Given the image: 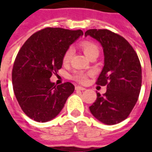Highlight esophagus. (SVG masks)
<instances>
[{
    "label": "esophagus",
    "instance_id": "esophagus-1",
    "mask_svg": "<svg viewBox=\"0 0 152 152\" xmlns=\"http://www.w3.org/2000/svg\"><path fill=\"white\" fill-rule=\"evenodd\" d=\"M76 90H80V91H84L86 90L85 88H83L81 86H76Z\"/></svg>",
    "mask_w": 152,
    "mask_h": 152
}]
</instances>
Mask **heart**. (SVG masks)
Listing matches in <instances>:
<instances>
[{"instance_id": "obj_1", "label": "heart", "mask_w": 152, "mask_h": 152, "mask_svg": "<svg viewBox=\"0 0 152 152\" xmlns=\"http://www.w3.org/2000/svg\"><path fill=\"white\" fill-rule=\"evenodd\" d=\"M80 47L83 50V53H85V55L87 57H89L90 55L95 53H99V49H98L97 46L94 44L93 42H81ZM74 54V50L73 48L72 47H69L66 50V51L64 52V55H63V63L64 64H68L70 62V61L72 60V57H73ZM73 78L77 80L78 82H80V83H85L86 80H87V75L83 72H76L75 75H74Z\"/></svg>"}]
</instances>
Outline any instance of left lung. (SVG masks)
<instances>
[{
  "label": "left lung",
  "instance_id": "obj_1",
  "mask_svg": "<svg viewBox=\"0 0 152 152\" xmlns=\"http://www.w3.org/2000/svg\"><path fill=\"white\" fill-rule=\"evenodd\" d=\"M91 36L101 44L104 66L97 84L107 85L102 96L89 107L91 113L105 125H115L128 118L137 103L141 88L142 70L137 53L123 37L102 29H90Z\"/></svg>",
  "mask_w": 152,
  "mask_h": 152
}]
</instances>
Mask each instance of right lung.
I'll use <instances>...</instances> for the list:
<instances>
[{
	"mask_svg": "<svg viewBox=\"0 0 152 152\" xmlns=\"http://www.w3.org/2000/svg\"><path fill=\"white\" fill-rule=\"evenodd\" d=\"M83 34L81 30L47 27L32 34L23 45L12 77L15 98L30 118L38 122L53 120L73 93L72 83L57 86L50 77L61 68L67 49Z\"/></svg>",
	"mask_w": 152,
	"mask_h": 152,
	"instance_id": "obj_1",
	"label": "right lung"
}]
</instances>
